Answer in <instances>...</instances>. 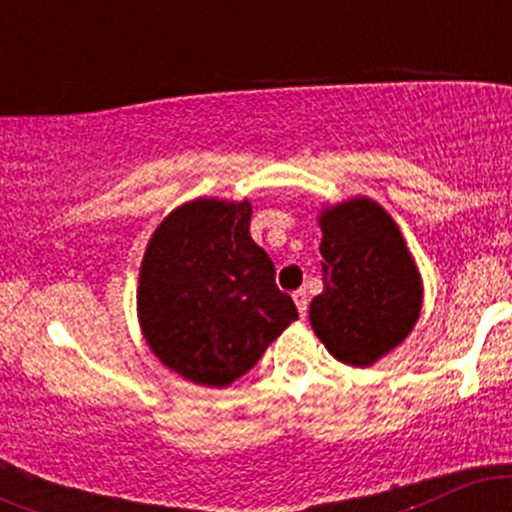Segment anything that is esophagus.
<instances>
[{"instance_id":"1","label":"esophagus","mask_w":512,"mask_h":512,"mask_svg":"<svg viewBox=\"0 0 512 512\" xmlns=\"http://www.w3.org/2000/svg\"><path fill=\"white\" fill-rule=\"evenodd\" d=\"M308 293H305V289H298L296 293H293V303H296V308H298V315L301 317H305L308 315Z\"/></svg>"}]
</instances>
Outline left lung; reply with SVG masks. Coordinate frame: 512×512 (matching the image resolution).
Wrapping results in <instances>:
<instances>
[{
    "mask_svg": "<svg viewBox=\"0 0 512 512\" xmlns=\"http://www.w3.org/2000/svg\"><path fill=\"white\" fill-rule=\"evenodd\" d=\"M322 293L310 325L337 361L366 368L414 330L421 274L392 216L368 197L320 211Z\"/></svg>",
    "mask_w": 512,
    "mask_h": 512,
    "instance_id": "obj_1",
    "label": "left lung"
}]
</instances>
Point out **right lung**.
Instances as JSON below:
<instances>
[{
	"label": "right lung",
	"instance_id": "1",
	"mask_svg": "<svg viewBox=\"0 0 512 512\" xmlns=\"http://www.w3.org/2000/svg\"><path fill=\"white\" fill-rule=\"evenodd\" d=\"M250 216L248 199L199 197L170 211L146 245L139 325L158 361L195 385H231L298 320Z\"/></svg>",
	"mask_w": 512,
	"mask_h": 512
}]
</instances>
